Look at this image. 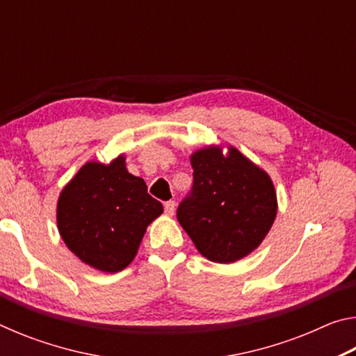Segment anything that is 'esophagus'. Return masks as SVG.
Listing matches in <instances>:
<instances>
[{
  "mask_svg": "<svg viewBox=\"0 0 356 356\" xmlns=\"http://www.w3.org/2000/svg\"><path fill=\"white\" fill-rule=\"evenodd\" d=\"M174 212H176V202H174V201L165 202V213H166L168 216H172Z\"/></svg>",
  "mask_w": 356,
  "mask_h": 356,
  "instance_id": "34e87169",
  "label": "esophagus"
}]
</instances>
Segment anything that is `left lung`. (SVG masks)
Returning <instances> with one entry per match:
<instances>
[{"label":"left lung","instance_id":"8db88e82","mask_svg":"<svg viewBox=\"0 0 356 356\" xmlns=\"http://www.w3.org/2000/svg\"><path fill=\"white\" fill-rule=\"evenodd\" d=\"M193 188L177 220L209 261L232 264L254 251L278 212L272 179L238 149L202 147L190 156Z\"/></svg>","mask_w":356,"mask_h":356}]
</instances>
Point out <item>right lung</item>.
<instances>
[{"label": "right lung", "instance_id": "1", "mask_svg": "<svg viewBox=\"0 0 356 356\" xmlns=\"http://www.w3.org/2000/svg\"><path fill=\"white\" fill-rule=\"evenodd\" d=\"M163 206L146 182L127 171L124 154L104 165L84 163L58 200L59 236L84 264L116 273L134 261L147 226Z\"/></svg>", "mask_w": 356, "mask_h": 356}]
</instances>
